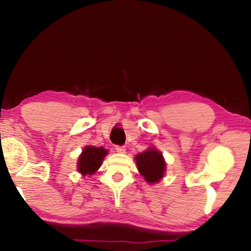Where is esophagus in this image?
I'll return each mask as SVG.
<instances>
[{"label":"esophagus","mask_w":251,"mask_h":251,"mask_svg":"<svg viewBox=\"0 0 251 251\" xmlns=\"http://www.w3.org/2000/svg\"><path fill=\"white\" fill-rule=\"evenodd\" d=\"M115 150H116L117 153H125L126 152L125 147H123V146H116Z\"/></svg>","instance_id":"34e87169"}]
</instances>
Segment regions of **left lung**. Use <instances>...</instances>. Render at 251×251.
Listing matches in <instances>:
<instances>
[{"mask_svg":"<svg viewBox=\"0 0 251 251\" xmlns=\"http://www.w3.org/2000/svg\"><path fill=\"white\" fill-rule=\"evenodd\" d=\"M138 170L148 183H156L164 177L166 163L163 154L155 148H150L135 157Z\"/></svg>","mask_w":251,"mask_h":251,"instance_id":"8db88e82","label":"left lung"}]
</instances>
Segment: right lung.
Segmentation results:
<instances>
[{
	"label": "right lung",
	"instance_id": "obj_1",
	"mask_svg": "<svg viewBox=\"0 0 251 251\" xmlns=\"http://www.w3.org/2000/svg\"><path fill=\"white\" fill-rule=\"evenodd\" d=\"M106 154L108 151L102 147H85L77 159V172L82 174L83 177L94 175L101 166Z\"/></svg>",
	"mask_w": 251,
	"mask_h": 251
}]
</instances>
